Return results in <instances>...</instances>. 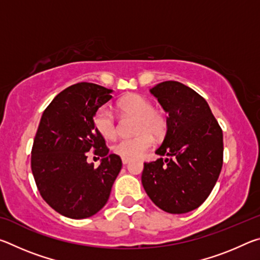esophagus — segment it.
<instances>
[{
    "mask_svg": "<svg viewBox=\"0 0 260 260\" xmlns=\"http://www.w3.org/2000/svg\"><path fill=\"white\" fill-rule=\"evenodd\" d=\"M122 164H124V165H126V164H128V162H129V159H128V158H122Z\"/></svg>",
    "mask_w": 260,
    "mask_h": 260,
    "instance_id": "34e87169",
    "label": "esophagus"
}]
</instances>
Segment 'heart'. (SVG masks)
<instances>
[{
  "instance_id": "heart-1",
  "label": "heart",
  "mask_w": 260,
  "mask_h": 260,
  "mask_svg": "<svg viewBox=\"0 0 260 260\" xmlns=\"http://www.w3.org/2000/svg\"><path fill=\"white\" fill-rule=\"evenodd\" d=\"M118 108L129 116L136 118L135 132L138 135L131 139H121L113 144L114 153L122 158H136L142 156L152 146V136H161L166 129V119L160 112L152 109L150 101L139 94H129L119 100ZM94 125L99 133L105 139L116 136V121L108 109L101 108L94 116Z\"/></svg>"
}]
</instances>
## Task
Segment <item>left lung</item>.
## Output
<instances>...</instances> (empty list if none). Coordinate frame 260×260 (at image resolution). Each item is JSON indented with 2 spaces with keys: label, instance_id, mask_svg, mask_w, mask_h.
<instances>
[{
  "label": "left lung",
  "instance_id": "8db88e82",
  "mask_svg": "<svg viewBox=\"0 0 260 260\" xmlns=\"http://www.w3.org/2000/svg\"><path fill=\"white\" fill-rule=\"evenodd\" d=\"M150 93L167 113L166 134L155 151L156 161L144 162L141 180L158 208L187 213L208 199L222 167V131L206 101L178 81H164ZM161 155H166L165 160Z\"/></svg>",
  "mask_w": 260,
  "mask_h": 260
}]
</instances>
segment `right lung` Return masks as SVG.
I'll return each instance as SVG.
<instances>
[{
	"label": "right lung",
	"mask_w": 260,
	"mask_h": 260,
	"mask_svg": "<svg viewBox=\"0 0 260 260\" xmlns=\"http://www.w3.org/2000/svg\"><path fill=\"white\" fill-rule=\"evenodd\" d=\"M112 89L79 82L56 96L42 113L30 166L42 199L71 219L89 218L107 204L121 159L110 153L94 125L98 110L112 99ZM95 149L103 157L98 169L86 161Z\"/></svg>",
	"instance_id": "right-lung-1"
}]
</instances>
